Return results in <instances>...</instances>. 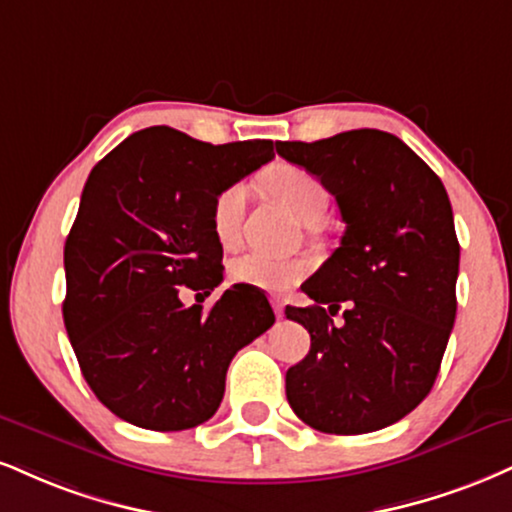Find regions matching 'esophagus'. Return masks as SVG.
<instances>
[{"label":"esophagus","instance_id":"34e87169","mask_svg":"<svg viewBox=\"0 0 512 512\" xmlns=\"http://www.w3.org/2000/svg\"><path fill=\"white\" fill-rule=\"evenodd\" d=\"M272 305H274V312H276V317H283V310H286V303H283V300H279V298H274L272 300Z\"/></svg>","mask_w":512,"mask_h":512}]
</instances>
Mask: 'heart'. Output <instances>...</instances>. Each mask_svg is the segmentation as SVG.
I'll use <instances>...</instances> for the list:
<instances>
[{"label": "heart", "instance_id": "1", "mask_svg": "<svg viewBox=\"0 0 512 512\" xmlns=\"http://www.w3.org/2000/svg\"><path fill=\"white\" fill-rule=\"evenodd\" d=\"M264 188L281 200L303 224H317L329 207V193L322 181L300 169V166L279 164L262 176ZM245 205H248V186L243 181L221 188L212 202V229L224 248L238 243L243 226ZM307 272L303 260H281L262 252H248L231 264V279L245 286L260 288L267 293H281L298 283Z\"/></svg>", "mask_w": 512, "mask_h": 512}]
</instances>
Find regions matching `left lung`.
Instances as JSON below:
<instances>
[{"label": "left lung", "instance_id": "1", "mask_svg": "<svg viewBox=\"0 0 512 512\" xmlns=\"http://www.w3.org/2000/svg\"><path fill=\"white\" fill-rule=\"evenodd\" d=\"M336 197L341 245L286 307L312 346L286 372L295 415L324 434H367L427 398L455 322L460 245L441 178L396 135L357 128L276 143ZM338 311L341 323H334Z\"/></svg>", "mask_w": 512, "mask_h": 512}]
</instances>
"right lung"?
I'll return each mask as SVG.
<instances>
[{
	"label": "right lung",
	"instance_id": "1",
	"mask_svg": "<svg viewBox=\"0 0 512 512\" xmlns=\"http://www.w3.org/2000/svg\"><path fill=\"white\" fill-rule=\"evenodd\" d=\"M272 159V140L212 145L152 126L90 171L64 245V324L92 393L121 420L152 432L207 422L233 355L274 324L245 283L209 312L178 298L224 279L212 202Z\"/></svg>",
	"mask_w": 512,
	"mask_h": 512
}]
</instances>
